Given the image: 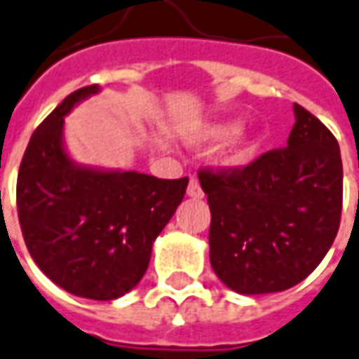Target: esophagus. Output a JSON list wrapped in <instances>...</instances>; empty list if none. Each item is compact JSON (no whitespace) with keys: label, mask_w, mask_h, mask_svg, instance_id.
I'll use <instances>...</instances> for the list:
<instances>
[{"label":"esophagus","mask_w":359,"mask_h":359,"mask_svg":"<svg viewBox=\"0 0 359 359\" xmlns=\"http://www.w3.org/2000/svg\"><path fill=\"white\" fill-rule=\"evenodd\" d=\"M187 194L194 200L204 198V191L200 189V183L196 177H191V182H189V187H187Z\"/></svg>","instance_id":"obj_1"}]
</instances>
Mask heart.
<instances>
[{
    "instance_id": "heart-1",
    "label": "heart",
    "mask_w": 359,
    "mask_h": 359,
    "mask_svg": "<svg viewBox=\"0 0 359 359\" xmlns=\"http://www.w3.org/2000/svg\"><path fill=\"white\" fill-rule=\"evenodd\" d=\"M229 142L223 149V161L230 166H243L255 157L258 149V136L247 127H238L230 121H215V123L200 125L187 135V140L194 146H204L210 142H217L224 136Z\"/></svg>"
}]
</instances>
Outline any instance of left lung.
<instances>
[{"label": "left lung", "mask_w": 359, "mask_h": 359, "mask_svg": "<svg viewBox=\"0 0 359 359\" xmlns=\"http://www.w3.org/2000/svg\"><path fill=\"white\" fill-rule=\"evenodd\" d=\"M286 148L245 168L200 170L211 211L210 262L243 296L298 285L330 251L343 210V163L335 136L294 104Z\"/></svg>", "instance_id": "left-lung-1"}]
</instances>
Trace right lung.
I'll use <instances>...</instances> for the list:
<instances>
[{"label": "right lung", "instance_id": "add662e5", "mask_svg": "<svg viewBox=\"0 0 359 359\" xmlns=\"http://www.w3.org/2000/svg\"><path fill=\"white\" fill-rule=\"evenodd\" d=\"M99 91L93 84L65 97L33 133L18 172L16 205L41 271L79 298L110 302L140 283L189 177L159 180L74 163L63 144L65 116Z\"/></svg>", "mask_w": 359, "mask_h": 359}]
</instances>
